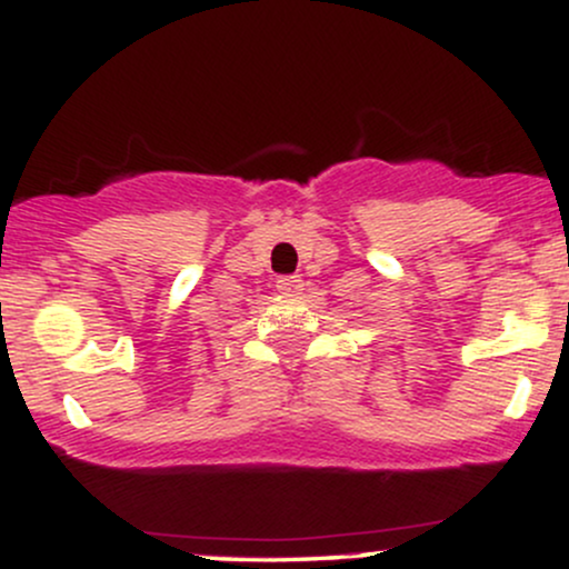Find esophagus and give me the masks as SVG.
<instances>
[{
    "label": "esophagus",
    "instance_id": "34e87169",
    "mask_svg": "<svg viewBox=\"0 0 569 569\" xmlns=\"http://www.w3.org/2000/svg\"><path fill=\"white\" fill-rule=\"evenodd\" d=\"M276 289L283 293V297H297V293L302 291V280H299V276H280L276 280Z\"/></svg>",
    "mask_w": 569,
    "mask_h": 569
}]
</instances>
